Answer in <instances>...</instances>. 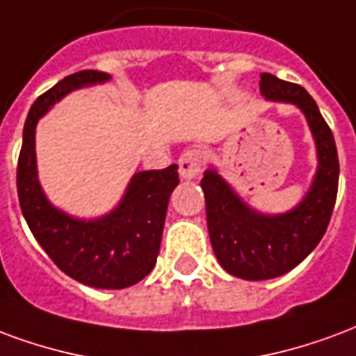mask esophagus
<instances>
[{
	"label": "esophagus",
	"instance_id": "1",
	"mask_svg": "<svg viewBox=\"0 0 356 356\" xmlns=\"http://www.w3.org/2000/svg\"><path fill=\"white\" fill-rule=\"evenodd\" d=\"M178 167H180V176L184 180L195 178L204 167V153L201 149H195V147L184 152L178 159Z\"/></svg>",
	"mask_w": 356,
	"mask_h": 356
}]
</instances>
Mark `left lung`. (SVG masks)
Returning <instances> with one entry per match:
<instances>
[{"label": "left lung", "mask_w": 356, "mask_h": 356, "mask_svg": "<svg viewBox=\"0 0 356 356\" xmlns=\"http://www.w3.org/2000/svg\"><path fill=\"white\" fill-rule=\"evenodd\" d=\"M260 90L269 100L292 102L305 113L316 142L318 170L307 197L281 216L254 212L216 170H204L201 188L214 254L227 273L246 281L281 277L309 256L330 224L339 180L334 134L309 92L271 74H261Z\"/></svg>", "instance_id": "1"}]
</instances>
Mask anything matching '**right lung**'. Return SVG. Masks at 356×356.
Listing matches in <instances>:
<instances>
[{"instance_id": "add662e5", "label": "right lung", "mask_w": 356, "mask_h": 356, "mask_svg": "<svg viewBox=\"0 0 356 356\" xmlns=\"http://www.w3.org/2000/svg\"><path fill=\"white\" fill-rule=\"evenodd\" d=\"M110 75L81 70L64 77L33 102L18 155L17 191L30 232L64 273L87 286L118 290L142 281L157 261L168 197L178 186V165L134 175L118 209L83 222L56 210L43 195L35 170V124L56 100Z\"/></svg>"}]
</instances>
